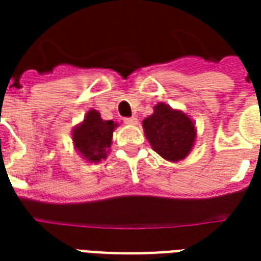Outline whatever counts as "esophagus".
<instances>
[{"instance_id":"1","label":"esophagus","mask_w":261,"mask_h":261,"mask_svg":"<svg viewBox=\"0 0 261 261\" xmlns=\"http://www.w3.org/2000/svg\"><path fill=\"white\" fill-rule=\"evenodd\" d=\"M123 123H126V125H136V123H138V118L136 117L123 118Z\"/></svg>"}]
</instances>
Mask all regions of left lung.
<instances>
[{
    "mask_svg": "<svg viewBox=\"0 0 261 261\" xmlns=\"http://www.w3.org/2000/svg\"><path fill=\"white\" fill-rule=\"evenodd\" d=\"M143 128L153 149L168 161L185 159L196 138L191 118L163 102L154 107L153 115L144 119Z\"/></svg>",
    "mask_w": 261,
    "mask_h": 261,
    "instance_id": "8db88e82",
    "label": "left lung"
}]
</instances>
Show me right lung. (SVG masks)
I'll return each instance as SVG.
<instances>
[{
  "mask_svg": "<svg viewBox=\"0 0 261 261\" xmlns=\"http://www.w3.org/2000/svg\"><path fill=\"white\" fill-rule=\"evenodd\" d=\"M115 126L117 123H114V121H104L100 117V112L91 110L87 112L85 121L73 129L72 139L76 150L93 163L106 159Z\"/></svg>",
  "mask_w": 261,
  "mask_h": 261,
  "instance_id": "1",
  "label": "right lung"
}]
</instances>
